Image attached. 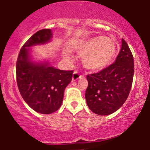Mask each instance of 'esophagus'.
<instances>
[{"mask_svg":"<svg viewBox=\"0 0 150 150\" xmlns=\"http://www.w3.org/2000/svg\"><path fill=\"white\" fill-rule=\"evenodd\" d=\"M81 78V75H80V73L78 72V71H75L73 72V75H72V81H77L78 79Z\"/></svg>","mask_w":150,"mask_h":150,"instance_id":"esophagus-1","label":"esophagus"}]
</instances>
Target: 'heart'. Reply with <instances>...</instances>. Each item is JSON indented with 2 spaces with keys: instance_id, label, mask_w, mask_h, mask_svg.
Here are the masks:
<instances>
[{
  "instance_id": "b5f03b06",
  "label": "heart",
  "mask_w": 150,
  "mask_h": 150,
  "mask_svg": "<svg viewBox=\"0 0 150 150\" xmlns=\"http://www.w3.org/2000/svg\"><path fill=\"white\" fill-rule=\"evenodd\" d=\"M116 44L110 37L96 36L81 42L78 49L84 53L83 63L86 68L90 70H100L108 65L116 52ZM66 58L67 54H64Z\"/></svg>"
}]
</instances>
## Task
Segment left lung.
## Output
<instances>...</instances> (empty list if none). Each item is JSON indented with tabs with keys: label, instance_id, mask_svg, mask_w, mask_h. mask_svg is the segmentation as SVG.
Instances as JSON below:
<instances>
[{
	"label": "left lung",
	"instance_id": "obj_1",
	"mask_svg": "<svg viewBox=\"0 0 150 150\" xmlns=\"http://www.w3.org/2000/svg\"><path fill=\"white\" fill-rule=\"evenodd\" d=\"M134 59L126 42L122 45L113 64L100 72L87 76L88 87L85 93L87 106L98 115H109L122 107L132 88Z\"/></svg>",
	"mask_w": 150,
	"mask_h": 150
}]
</instances>
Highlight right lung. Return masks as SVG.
I'll list each match as a JSON object with an SVG mask.
<instances>
[{
  "label": "right lung",
  "instance_id": "obj_1",
  "mask_svg": "<svg viewBox=\"0 0 150 150\" xmlns=\"http://www.w3.org/2000/svg\"><path fill=\"white\" fill-rule=\"evenodd\" d=\"M52 37L51 29L36 32L22 46L16 63L17 84L23 99L33 110L43 114H52L60 108L73 73L56 69L49 60H33L31 47L45 45Z\"/></svg>",
  "mask_w": 150,
  "mask_h": 150
}]
</instances>
